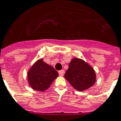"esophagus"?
I'll list each match as a JSON object with an SVG mask.
<instances>
[{
	"label": "esophagus",
	"mask_w": 121,
	"mask_h": 121,
	"mask_svg": "<svg viewBox=\"0 0 121 121\" xmlns=\"http://www.w3.org/2000/svg\"><path fill=\"white\" fill-rule=\"evenodd\" d=\"M59 75H61V76H63V75L65 74V70H60L58 72Z\"/></svg>",
	"instance_id": "34e87169"
}]
</instances>
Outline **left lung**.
Segmentation results:
<instances>
[{
    "instance_id": "obj_1",
    "label": "left lung",
    "mask_w": 121,
    "mask_h": 121,
    "mask_svg": "<svg viewBox=\"0 0 121 121\" xmlns=\"http://www.w3.org/2000/svg\"><path fill=\"white\" fill-rule=\"evenodd\" d=\"M65 78L76 90L82 91L95 84L96 74L93 69L84 61L73 58L69 63Z\"/></svg>"
}]
</instances>
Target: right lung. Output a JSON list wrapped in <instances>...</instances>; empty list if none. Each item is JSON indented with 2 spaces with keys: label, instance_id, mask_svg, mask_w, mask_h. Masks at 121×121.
<instances>
[{
  "label": "right lung",
  "instance_id": "1",
  "mask_svg": "<svg viewBox=\"0 0 121 121\" xmlns=\"http://www.w3.org/2000/svg\"><path fill=\"white\" fill-rule=\"evenodd\" d=\"M58 76V72L40 59L28 71V81L32 89L43 91L48 89Z\"/></svg>",
  "mask_w": 121,
  "mask_h": 121
}]
</instances>
